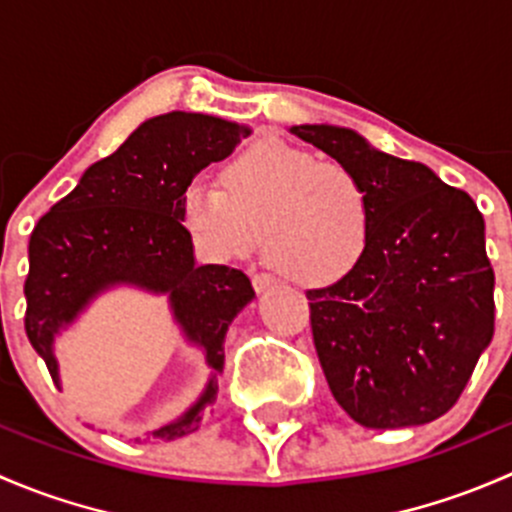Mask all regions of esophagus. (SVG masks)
<instances>
[{
    "instance_id": "esophagus-1",
    "label": "esophagus",
    "mask_w": 512,
    "mask_h": 512,
    "mask_svg": "<svg viewBox=\"0 0 512 512\" xmlns=\"http://www.w3.org/2000/svg\"><path fill=\"white\" fill-rule=\"evenodd\" d=\"M275 285H277V282L272 280L270 275H252V287H255L257 294L267 292V289H272Z\"/></svg>"
}]
</instances>
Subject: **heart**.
I'll list each match as a JSON object with an SVG mask.
<instances>
[{"mask_svg": "<svg viewBox=\"0 0 512 512\" xmlns=\"http://www.w3.org/2000/svg\"><path fill=\"white\" fill-rule=\"evenodd\" d=\"M225 185L198 175L180 198V220L200 247L232 260L260 247L302 287L342 280L364 257L371 198L359 175L282 138H260L230 160Z\"/></svg>", "mask_w": 512, "mask_h": 512, "instance_id": "obj_1", "label": "heart"}]
</instances>
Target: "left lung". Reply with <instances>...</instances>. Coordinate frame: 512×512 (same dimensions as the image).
<instances>
[{
    "mask_svg": "<svg viewBox=\"0 0 512 512\" xmlns=\"http://www.w3.org/2000/svg\"><path fill=\"white\" fill-rule=\"evenodd\" d=\"M289 133L352 168L374 213L359 265L307 292L334 399L366 428L436 421L493 339L483 215L428 165L389 156L352 128L304 123Z\"/></svg>",
    "mask_w": 512,
    "mask_h": 512,
    "instance_id": "1",
    "label": "left lung"
}]
</instances>
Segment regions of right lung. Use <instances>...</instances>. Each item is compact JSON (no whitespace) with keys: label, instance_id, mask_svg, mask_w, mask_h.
I'll return each mask as SVG.
<instances>
[{"label":"right lung","instance_id":"right-lung-1","mask_svg":"<svg viewBox=\"0 0 512 512\" xmlns=\"http://www.w3.org/2000/svg\"><path fill=\"white\" fill-rule=\"evenodd\" d=\"M250 133L208 113L148 118L116 153L86 168L29 240L24 327L59 389L56 337L113 287L165 294L185 342L205 352L210 376L203 394L178 418L153 428L148 438L156 441L198 431L218 399L227 327L255 297L240 270L195 262L193 237L180 220V198L190 180L230 156Z\"/></svg>","mask_w":512,"mask_h":512}]
</instances>
